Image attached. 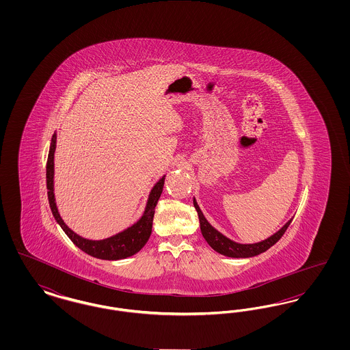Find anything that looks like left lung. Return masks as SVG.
<instances>
[{
	"mask_svg": "<svg viewBox=\"0 0 350 350\" xmlns=\"http://www.w3.org/2000/svg\"><path fill=\"white\" fill-rule=\"evenodd\" d=\"M193 203H194V207H196V210L198 213V217H200V232L203 234L204 240L207 241V244L217 253L227 256V257H232V258H248V257H253V256L267 252L270 247H273L282 237L283 233L287 230V227L290 226V223L293 220V219H290L281 230L273 233L265 240H261L258 243H252V244H241V243L233 241L227 236H224L223 233L219 232L217 228L213 227L208 223V220L204 217L196 198H193Z\"/></svg>",
	"mask_w": 350,
	"mask_h": 350,
	"instance_id": "8db88e82",
	"label": "left lung"
}]
</instances>
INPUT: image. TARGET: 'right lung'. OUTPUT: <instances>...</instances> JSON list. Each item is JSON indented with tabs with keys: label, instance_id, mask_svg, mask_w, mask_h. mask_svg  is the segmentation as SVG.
Masks as SVG:
<instances>
[{
	"label": "right lung",
	"instance_id": "add662e5",
	"mask_svg": "<svg viewBox=\"0 0 350 350\" xmlns=\"http://www.w3.org/2000/svg\"><path fill=\"white\" fill-rule=\"evenodd\" d=\"M56 137L57 133H53L51 139L50 152H49V160H47V190H49V202H50L51 211L57 224L62 227V230L66 232L68 237L72 240V243L88 253L89 256H93L100 260H110L117 261L123 260L127 257H131L142 250L152 232V221L154 215V207L157 204V200L160 198L164 183H165V174L153 185L150 189L148 198L146 202L144 210L142 213V217H139L135 223L130 224L127 228L122 230L120 232L111 234L109 237L100 239V240H92L80 236L79 233L70 230L63 220V217L59 213L56 198H55V150H56Z\"/></svg>",
	"mask_w": 350,
	"mask_h": 350
}]
</instances>
